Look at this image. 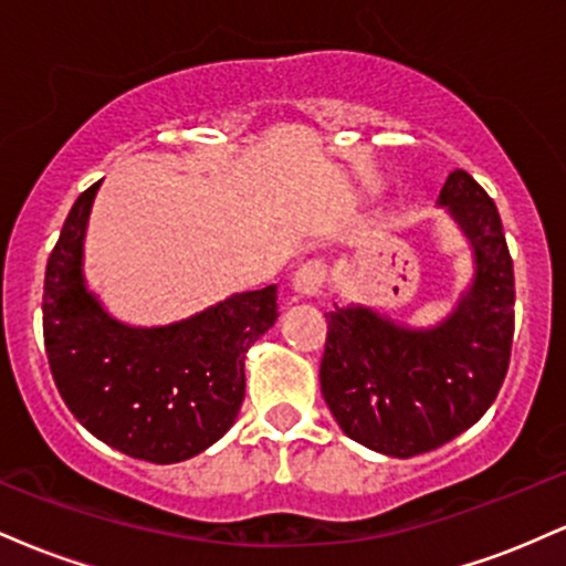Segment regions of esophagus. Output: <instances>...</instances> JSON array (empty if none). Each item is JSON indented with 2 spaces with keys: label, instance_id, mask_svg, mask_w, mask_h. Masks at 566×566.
<instances>
[{
  "label": "esophagus",
  "instance_id": "esophagus-1",
  "mask_svg": "<svg viewBox=\"0 0 566 566\" xmlns=\"http://www.w3.org/2000/svg\"><path fill=\"white\" fill-rule=\"evenodd\" d=\"M324 276H327V265L322 261H305L292 276V290L303 297H314L322 290Z\"/></svg>",
  "mask_w": 566,
  "mask_h": 566
}]
</instances>
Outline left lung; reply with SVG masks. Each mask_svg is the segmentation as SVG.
I'll list each match as a JSON object with an SVG mask.
<instances>
[{
  "label": "left lung",
  "instance_id": "obj_1",
  "mask_svg": "<svg viewBox=\"0 0 566 566\" xmlns=\"http://www.w3.org/2000/svg\"><path fill=\"white\" fill-rule=\"evenodd\" d=\"M437 205L473 252V279L447 319L405 327L354 303L324 314V401L348 439L388 458L431 452L469 431L509 373L513 261L495 201L454 170Z\"/></svg>",
  "mask_w": 566,
  "mask_h": 566
}]
</instances>
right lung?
<instances>
[{
  "label": "right lung",
  "instance_id": "obj_1",
  "mask_svg": "<svg viewBox=\"0 0 566 566\" xmlns=\"http://www.w3.org/2000/svg\"><path fill=\"white\" fill-rule=\"evenodd\" d=\"M97 188L101 180L74 201L50 252L42 297L50 373L95 439L148 463H180L237 420L247 350L279 316L276 284L237 292L161 327L114 319L82 269Z\"/></svg>",
  "mask_w": 566,
  "mask_h": 566
}]
</instances>
